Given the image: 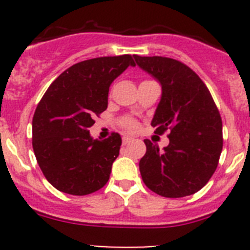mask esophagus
I'll use <instances>...</instances> for the list:
<instances>
[{
	"label": "esophagus",
	"mask_w": 250,
	"mask_h": 250,
	"mask_svg": "<svg viewBox=\"0 0 250 250\" xmlns=\"http://www.w3.org/2000/svg\"><path fill=\"white\" fill-rule=\"evenodd\" d=\"M132 139L129 138V136H124L123 138V145H127L129 143H131Z\"/></svg>",
	"instance_id": "obj_1"
}]
</instances>
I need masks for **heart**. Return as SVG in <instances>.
Segmentation results:
<instances>
[{"mask_svg":"<svg viewBox=\"0 0 250 250\" xmlns=\"http://www.w3.org/2000/svg\"><path fill=\"white\" fill-rule=\"evenodd\" d=\"M120 125L124 129L129 130V131H134V130L138 129V123H136L135 119L130 118V116H125L120 120Z\"/></svg>","mask_w":250,"mask_h":250,"instance_id":"obj_1","label":"heart"}]
</instances>
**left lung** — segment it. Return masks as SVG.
I'll return each instance as SVG.
<instances>
[{
    "mask_svg": "<svg viewBox=\"0 0 250 250\" xmlns=\"http://www.w3.org/2000/svg\"><path fill=\"white\" fill-rule=\"evenodd\" d=\"M135 61L161 83V100L151 126L169 131V145L145 139L146 152L139 163L144 184L165 198H183L199 191L213 176L223 149V124L210 91L189 66L161 56Z\"/></svg>",
    "mask_w": 250,
    "mask_h": 250,
    "instance_id": "left-lung-1",
    "label": "left lung"
}]
</instances>
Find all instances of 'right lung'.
<instances>
[{"label": "right lung", "mask_w": 250, "mask_h": 250, "mask_svg": "<svg viewBox=\"0 0 250 250\" xmlns=\"http://www.w3.org/2000/svg\"><path fill=\"white\" fill-rule=\"evenodd\" d=\"M129 66L131 55L77 62L48 86L32 119V147L40 169L52 187L71 195H87L109 182L119 156L118 132L92 139L89 127L107 109L109 87Z\"/></svg>", "instance_id": "right-lung-1"}]
</instances>
